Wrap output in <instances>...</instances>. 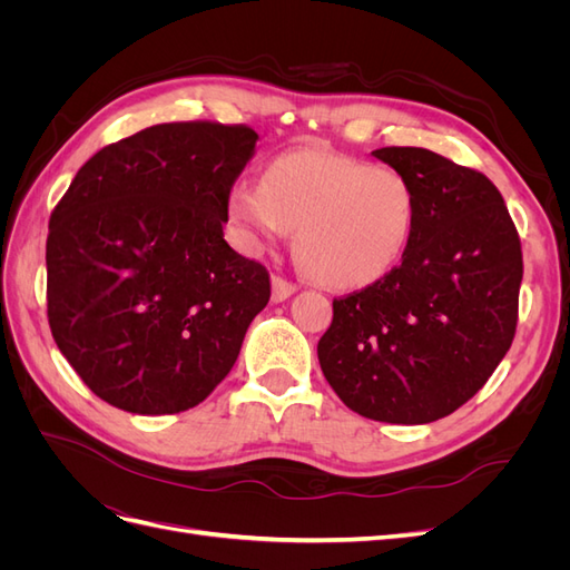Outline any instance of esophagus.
Segmentation results:
<instances>
[{
  "mask_svg": "<svg viewBox=\"0 0 570 570\" xmlns=\"http://www.w3.org/2000/svg\"><path fill=\"white\" fill-rule=\"evenodd\" d=\"M295 292H297V285H295V283H289V281L281 278V275H273V278H271V299H273L275 304H281V302L289 299L292 295H295Z\"/></svg>",
  "mask_w": 570,
  "mask_h": 570,
  "instance_id": "esophagus-1",
  "label": "esophagus"
}]
</instances>
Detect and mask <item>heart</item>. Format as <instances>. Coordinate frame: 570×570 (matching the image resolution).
<instances>
[{
	"instance_id": "1",
	"label": "heart",
	"mask_w": 570,
	"mask_h": 570,
	"mask_svg": "<svg viewBox=\"0 0 570 570\" xmlns=\"http://www.w3.org/2000/svg\"><path fill=\"white\" fill-rule=\"evenodd\" d=\"M228 216L249 247L295 233L302 266L333 289H361L400 264L416 226V195L392 168L325 149L275 157L262 183L239 180Z\"/></svg>"
}]
</instances>
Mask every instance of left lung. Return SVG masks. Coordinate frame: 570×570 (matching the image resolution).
Masks as SVG:
<instances>
[{
  "label": "left lung",
  "instance_id": "left-lung-1",
  "mask_svg": "<svg viewBox=\"0 0 570 570\" xmlns=\"http://www.w3.org/2000/svg\"><path fill=\"white\" fill-rule=\"evenodd\" d=\"M373 157L411 183L416 226L400 266L333 302L321 371L361 416L433 423L469 402L511 347L521 239L499 189L478 170L421 147Z\"/></svg>",
  "mask_w": 570,
  "mask_h": 570
}]
</instances>
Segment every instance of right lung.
<instances>
[{
    "label": "right lung",
    "mask_w": 570,
    "mask_h": 570,
    "mask_svg": "<svg viewBox=\"0 0 570 570\" xmlns=\"http://www.w3.org/2000/svg\"><path fill=\"white\" fill-rule=\"evenodd\" d=\"M245 126L164 124L99 149L49 218L47 316L99 400L140 416L204 402L271 297L223 239L254 157Z\"/></svg>",
    "instance_id": "obj_1"
}]
</instances>
